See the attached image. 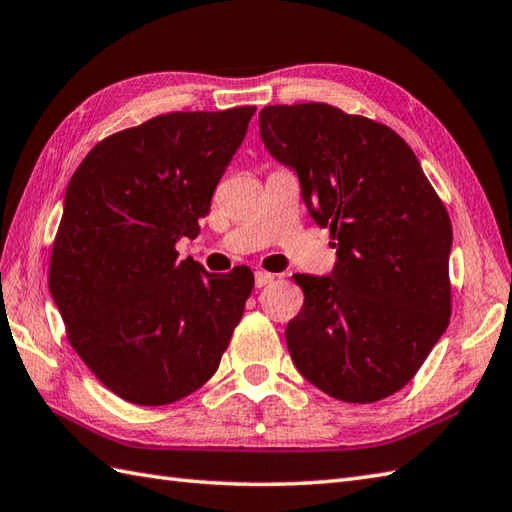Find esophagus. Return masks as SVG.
<instances>
[{"instance_id": "34e87169", "label": "esophagus", "mask_w": 512, "mask_h": 512, "mask_svg": "<svg viewBox=\"0 0 512 512\" xmlns=\"http://www.w3.org/2000/svg\"><path fill=\"white\" fill-rule=\"evenodd\" d=\"M272 281H274V274L264 272V270H257L255 272V287H266Z\"/></svg>"}]
</instances>
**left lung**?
I'll return each mask as SVG.
<instances>
[{
	"instance_id": "8db88e82",
	"label": "left lung",
	"mask_w": 512,
	"mask_h": 512,
	"mask_svg": "<svg viewBox=\"0 0 512 512\" xmlns=\"http://www.w3.org/2000/svg\"><path fill=\"white\" fill-rule=\"evenodd\" d=\"M259 136L296 170L309 214L331 229V277L294 274L305 303L285 331L298 372L370 404L400 391L450 324L452 222L391 127L329 103L266 106Z\"/></svg>"
}]
</instances>
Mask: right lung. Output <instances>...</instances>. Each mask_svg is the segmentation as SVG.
I'll list each match as a JSON object with an SVG mask.
<instances>
[{
  "label": "right lung",
  "mask_w": 512,
  "mask_h": 512,
  "mask_svg": "<svg viewBox=\"0 0 512 512\" xmlns=\"http://www.w3.org/2000/svg\"><path fill=\"white\" fill-rule=\"evenodd\" d=\"M255 110L160 114L103 138L69 181L49 292L73 350L131 404L203 387L242 320L253 272L209 274L175 244L199 235Z\"/></svg>",
  "instance_id": "right-lung-1"
}]
</instances>
